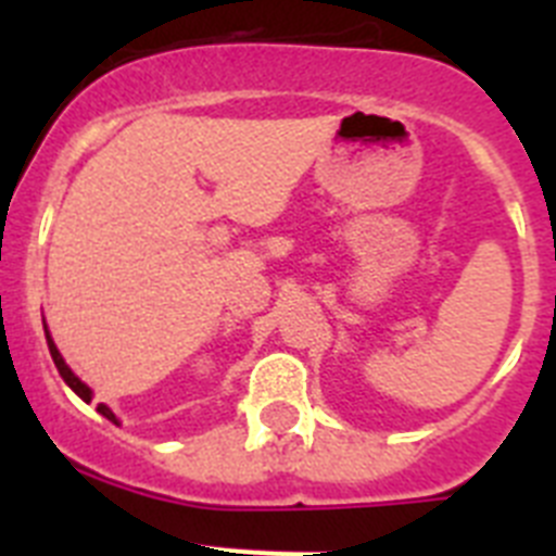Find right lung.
<instances>
[{"mask_svg":"<svg viewBox=\"0 0 556 556\" xmlns=\"http://www.w3.org/2000/svg\"><path fill=\"white\" fill-rule=\"evenodd\" d=\"M47 342H49V353H52V362H55V367H58V372H61V376H63V381H66V384L72 387V390H75L77 395L83 397V401H91V390H88V387L83 384V381H80V378L75 376V372L68 370L66 362H63L61 353H58L55 342H52V339H49V337H47ZM97 412H100L102 417H108V420H111V424H116V415H113V412L108 409L105 404H97Z\"/></svg>","mask_w":556,"mask_h":556,"instance_id":"add662e5","label":"right lung"}]
</instances>
